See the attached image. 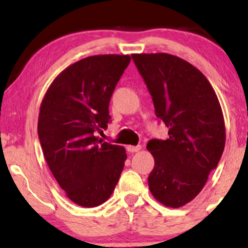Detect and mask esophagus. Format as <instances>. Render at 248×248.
Here are the masks:
<instances>
[{
	"label": "esophagus",
	"instance_id": "1",
	"mask_svg": "<svg viewBox=\"0 0 248 248\" xmlns=\"http://www.w3.org/2000/svg\"><path fill=\"white\" fill-rule=\"evenodd\" d=\"M141 146H127V152L129 153H136L140 152Z\"/></svg>",
	"mask_w": 248,
	"mask_h": 248
}]
</instances>
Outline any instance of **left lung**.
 Segmentation results:
<instances>
[{
    "label": "left lung",
    "mask_w": 248,
    "mask_h": 248,
    "mask_svg": "<svg viewBox=\"0 0 248 248\" xmlns=\"http://www.w3.org/2000/svg\"><path fill=\"white\" fill-rule=\"evenodd\" d=\"M132 58L153 98L167 140H150L155 160L148 177L156 201L168 207L191 202L216 169L225 147V122L211 84L198 69L169 53H134Z\"/></svg>",
    "instance_id": "left-lung-1"
}]
</instances>
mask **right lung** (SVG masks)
Here are the masks:
<instances>
[{
    "label": "right lung",
    "mask_w": 248,
    "mask_h": 248,
    "mask_svg": "<svg viewBox=\"0 0 248 248\" xmlns=\"http://www.w3.org/2000/svg\"><path fill=\"white\" fill-rule=\"evenodd\" d=\"M130 62L128 55L87 57L57 76L43 98L38 138L59 186L77 205L110 197L124 169V147L99 139L110 121V96Z\"/></svg>",
    "instance_id": "obj_1"
}]
</instances>
